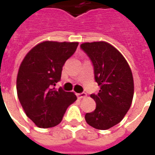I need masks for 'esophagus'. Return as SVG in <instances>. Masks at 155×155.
<instances>
[{
    "mask_svg": "<svg viewBox=\"0 0 155 155\" xmlns=\"http://www.w3.org/2000/svg\"><path fill=\"white\" fill-rule=\"evenodd\" d=\"M77 96H78V98H79V99L85 98V97H86V93H84V92H82V93H80V94H78Z\"/></svg>",
    "mask_w": 155,
    "mask_h": 155,
    "instance_id": "34e87169",
    "label": "esophagus"
}]
</instances>
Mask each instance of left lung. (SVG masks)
Returning a JSON list of instances; mask_svg holds the SVG:
<instances>
[{
	"mask_svg": "<svg viewBox=\"0 0 155 155\" xmlns=\"http://www.w3.org/2000/svg\"><path fill=\"white\" fill-rule=\"evenodd\" d=\"M81 48L91 59L101 88L97 94H91L95 110L84 118L91 126L108 130L120 123L130 110L134 96L132 71L120 51L107 42L83 43Z\"/></svg>",
	"mask_w": 155,
	"mask_h": 155,
	"instance_id": "8db88e82",
	"label": "left lung"
}]
</instances>
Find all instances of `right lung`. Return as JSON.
Returning a JSON list of instances; mask_svg holds the SVG:
<instances>
[{
	"label": "right lung",
	"instance_id": "obj_1",
	"mask_svg": "<svg viewBox=\"0 0 155 155\" xmlns=\"http://www.w3.org/2000/svg\"><path fill=\"white\" fill-rule=\"evenodd\" d=\"M78 45L44 41L32 48L22 61L16 79L17 95L25 114L39 128L59 124L69 105L77 100L74 93L54 86Z\"/></svg>",
	"mask_w": 155,
	"mask_h": 155
}]
</instances>
